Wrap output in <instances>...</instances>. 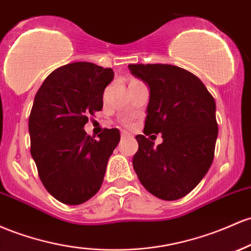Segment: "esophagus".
Masks as SVG:
<instances>
[{"mask_svg":"<svg viewBox=\"0 0 251 251\" xmlns=\"http://www.w3.org/2000/svg\"><path fill=\"white\" fill-rule=\"evenodd\" d=\"M132 134L130 133V132L127 131H123L121 132V139H126V138H131Z\"/></svg>","mask_w":251,"mask_h":251,"instance_id":"obj_1","label":"esophagus"}]
</instances>
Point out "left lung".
I'll use <instances>...</instances> for the list:
<instances>
[{
	"label": "left lung",
	"mask_w": 251,
	"mask_h": 251,
	"mask_svg": "<svg viewBox=\"0 0 251 251\" xmlns=\"http://www.w3.org/2000/svg\"><path fill=\"white\" fill-rule=\"evenodd\" d=\"M131 74L150 90L144 134L136 136L132 163L140 183L162 200L192 192L210 169L218 125L216 101L189 71L170 64H131ZM161 133L158 147L146 136Z\"/></svg>",
	"instance_id": "8db88e82"
}]
</instances>
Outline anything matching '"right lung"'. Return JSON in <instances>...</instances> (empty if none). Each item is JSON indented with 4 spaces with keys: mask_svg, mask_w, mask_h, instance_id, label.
I'll return each instance as SVG.
<instances>
[{
    "mask_svg": "<svg viewBox=\"0 0 251 251\" xmlns=\"http://www.w3.org/2000/svg\"><path fill=\"white\" fill-rule=\"evenodd\" d=\"M113 78L111 68L71 63L50 74L35 94L28 120L31 155L44 187L60 202L83 203L102 184L120 132L106 128L96 140L84 125L102 109L104 88Z\"/></svg>",
    "mask_w": 251,
    "mask_h": 251,
    "instance_id": "1",
    "label": "right lung"
}]
</instances>
